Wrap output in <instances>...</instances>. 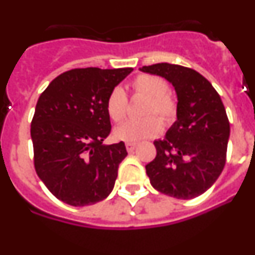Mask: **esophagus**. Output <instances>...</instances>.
Returning <instances> with one entry per match:
<instances>
[{"label":"esophagus","mask_w":255,"mask_h":255,"mask_svg":"<svg viewBox=\"0 0 255 255\" xmlns=\"http://www.w3.org/2000/svg\"><path fill=\"white\" fill-rule=\"evenodd\" d=\"M126 149H128V152H132V150L136 148V144L135 143H126Z\"/></svg>","instance_id":"obj_1"}]
</instances>
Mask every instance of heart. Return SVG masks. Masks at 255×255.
Returning a JSON list of instances; mask_svg holds the SVG:
<instances>
[{"label": "heart", "mask_w": 255, "mask_h": 255, "mask_svg": "<svg viewBox=\"0 0 255 255\" xmlns=\"http://www.w3.org/2000/svg\"><path fill=\"white\" fill-rule=\"evenodd\" d=\"M135 96L147 98L141 110L140 120H130L121 124L114 130L116 140L138 143L144 139L155 138L164 126L172 125L177 119L179 105L175 97L168 92V84L163 78L152 74H140L131 82ZM106 112L110 120L119 124L128 114V97L120 87L114 88L106 100ZM161 118V123L159 119Z\"/></svg>", "instance_id": "heart-1"}]
</instances>
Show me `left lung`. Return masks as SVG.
<instances>
[{"label":"left lung","instance_id":"obj_1","mask_svg":"<svg viewBox=\"0 0 255 255\" xmlns=\"http://www.w3.org/2000/svg\"><path fill=\"white\" fill-rule=\"evenodd\" d=\"M172 83L179 114L166 138L155 140V158L145 166L155 190L177 199H193L208 190L226 164L230 123L211 83L190 67L162 62L143 66Z\"/></svg>","mask_w":255,"mask_h":255}]
</instances>
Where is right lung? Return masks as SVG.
<instances>
[{"mask_svg": "<svg viewBox=\"0 0 255 255\" xmlns=\"http://www.w3.org/2000/svg\"><path fill=\"white\" fill-rule=\"evenodd\" d=\"M131 71V67L71 69L40 94L30 128L35 172L66 204H94L114 189L119 164L128 152L124 141L102 144L111 132L106 100Z\"/></svg>", "mask_w": 255, "mask_h": 255, "instance_id": "right-lung-1", "label": "right lung"}]
</instances>
